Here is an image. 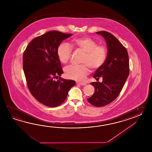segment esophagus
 Returning a JSON list of instances; mask_svg holds the SVG:
<instances>
[{
	"label": "esophagus",
	"mask_w": 152,
	"mask_h": 152,
	"mask_svg": "<svg viewBox=\"0 0 152 152\" xmlns=\"http://www.w3.org/2000/svg\"><path fill=\"white\" fill-rule=\"evenodd\" d=\"M76 84L77 85H81V86H84V85H86V84L85 83H77Z\"/></svg>",
	"instance_id": "esophagus-1"
}]
</instances>
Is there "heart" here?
Returning <instances> with one entry per match:
<instances>
[{"instance_id": "1", "label": "heart", "mask_w": 152, "mask_h": 152, "mask_svg": "<svg viewBox=\"0 0 152 152\" xmlns=\"http://www.w3.org/2000/svg\"><path fill=\"white\" fill-rule=\"evenodd\" d=\"M73 47L85 53L81 65H71L65 69V75L69 79L83 81L90 73L89 67L96 71L103 66L107 58V49L102 45H98L97 41L91 37L85 36L75 39L72 41ZM72 53L71 46L66 43H61L57 48L59 61L66 64L70 60Z\"/></svg>"}]
</instances>
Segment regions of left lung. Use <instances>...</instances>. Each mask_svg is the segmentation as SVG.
<instances>
[{"instance_id": "obj_1", "label": "left lung", "mask_w": 152, "mask_h": 152, "mask_svg": "<svg viewBox=\"0 0 152 152\" xmlns=\"http://www.w3.org/2000/svg\"><path fill=\"white\" fill-rule=\"evenodd\" d=\"M96 33L105 39L107 54L103 66L93 75L97 80L102 77L103 81L91 84L95 92L87 100L94 107H102L113 102L122 90L129 75V56L126 48L113 34L105 31Z\"/></svg>"}]
</instances>
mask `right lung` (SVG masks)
<instances>
[{
    "label": "right lung",
    "mask_w": 152,
    "mask_h": 152,
    "mask_svg": "<svg viewBox=\"0 0 152 152\" xmlns=\"http://www.w3.org/2000/svg\"><path fill=\"white\" fill-rule=\"evenodd\" d=\"M72 35L55 30L46 32L33 39L23 53V71L28 88L36 100L47 107L61 105L75 84V81L60 77L64 72L57 55L59 45Z\"/></svg>",
    "instance_id": "right-lung-1"
}]
</instances>
